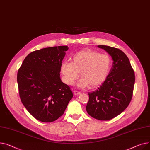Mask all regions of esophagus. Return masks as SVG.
<instances>
[{"label":"esophagus","mask_w":150,"mask_h":150,"mask_svg":"<svg viewBox=\"0 0 150 150\" xmlns=\"http://www.w3.org/2000/svg\"><path fill=\"white\" fill-rule=\"evenodd\" d=\"M81 93L80 91H76V90L74 91V94L75 95H79Z\"/></svg>","instance_id":"1"}]
</instances>
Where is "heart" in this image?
Returning <instances> with one entry per match:
<instances>
[{"mask_svg":"<svg viewBox=\"0 0 150 150\" xmlns=\"http://www.w3.org/2000/svg\"><path fill=\"white\" fill-rule=\"evenodd\" d=\"M112 64L110 56L86 49L76 52L71 57V62H64L60 65V72L64 82L73 85L79 77L81 88H94L102 85L109 76Z\"/></svg>","mask_w":150,"mask_h":150,"instance_id":"heart-1","label":"heart"}]
</instances>
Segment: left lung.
Returning a JSON list of instances; mask_svg holds the SVG:
<instances>
[{
	"mask_svg": "<svg viewBox=\"0 0 150 150\" xmlns=\"http://www.w3.org/2000/svg\"><path fill=\"white\" fill-rule=\"evenodd\" d=\"M111 56L112 65L108 77L99 88L89 93L86 110L91 117L109 120L122 113L130 103L135 75L129 59L120 50L98 45Z\"/></svg>",
	"mask_w": 150,
	"mask_h": 150,
	"instance_id": "obj_1",
	"label": "left lung"
}]
</instances>
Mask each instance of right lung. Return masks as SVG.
<instances>
[{"instance_id":"1","label":"right lung","mask_w":150,"mask_h":150,"mask_svg":"<svg viewBox=\"0 0 150 150\" xmlns=\"http://www.w3.org/2000/svg\"><path fill=\"white\" fill-rule=\"evenodd\" d=\"M68 50L67 46H58L33 51L17 72L21 100L39 121L57 120L73 96L70 87L60 77V65Z\"/></svg>"}]
</instances>
